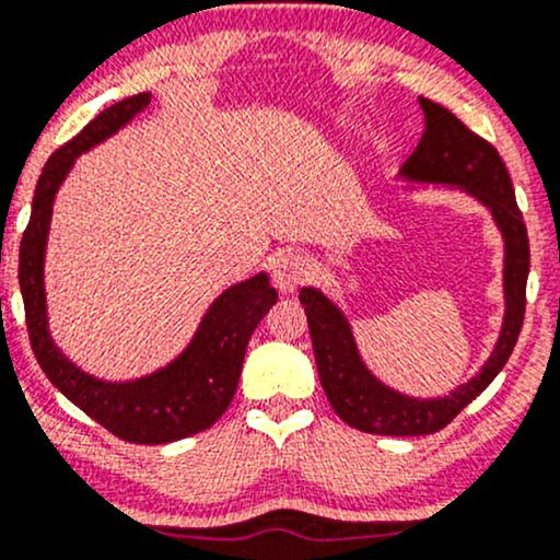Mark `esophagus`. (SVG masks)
<instances>
[{
    "label": "esophagus",
    "mask_w": 560,
    "mask_h": 560,
    "mask_svg": "<svg viewBox=\"0 0 560 560\" xmlns=\"http://www.w3.org/2000/svg\"><path fill=\"white\" fill-rule=\"evenodd\" d=\"M312 275V264L310 258L302 256V254H293V250H288V254H282L278 261H275L272 267V280L275 285L280 288L282 293H293L296 291L302 282H306V278Z\"/></svg>",
    "instance_id": "obj_1"
}]
</instances>
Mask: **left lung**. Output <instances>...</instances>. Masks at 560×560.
<instances>
[{"label":"left lung","mask_w":560,"mask_h":560,"mask_svg":"<svg viewBox=\"0 0 560 560\" xmlns=\"http://www.w3.org/2000/svg\"><path fill=\"white\" fill-rule=\"evenodd\" d=\"M424 109V136L402 165L411 182L454 184L478 197L494 215L504 237V323L499 341L470 382L456 387L446 398L419 400L384 387L371 376L354 347L350 323L315 288H302L312 350L326 398L339 419L354 430L374 435H430L443 430L467 402H472L504 369L518 341L526 312L528 234L515 202V189L502 158L486 138L475 136L462 119L432 101L419 98Z\"/></svg>","instance_id":"1"}]
</instances>
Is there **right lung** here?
Wrapping results in <instances>:
<instances>
[{
  "mask_svg": "<svg viewBox=\"0 0 560 560\" xmlns=\"http://www.w3.org/2000/svg\"><path fill=\"white\" fill-rule=\"evenodd\" d=\"M147 106L149 93L130 95L90 119L69 143L52 152L37 182L32 219L21 237L18 282L26 310L28 341L47 378L112 435L128 443L158 446L208 430L230 408L243 371L245 347L269 306L278 302V291L269 285L264 272L232 285L202 317V326L191 345L171 365L136 382H98L69 363L52 345L47 330L42 267H45V243L56 191L74 165L77 154L117 133Z\"/></svg>",
  "mask_w": 560,
  "mask_h": 560,
  "instance_id": "right-lung-1",
  "label": "right lung"
}]
</instances>
